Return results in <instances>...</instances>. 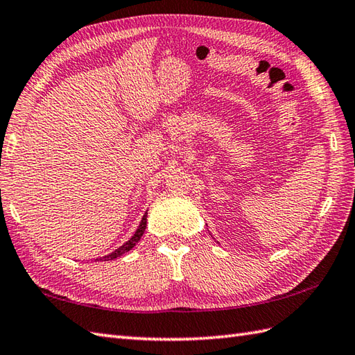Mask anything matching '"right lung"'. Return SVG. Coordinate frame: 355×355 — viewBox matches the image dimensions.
<instances>
[{
  "instance_id": "obj_1",
  "label": "right lung",
  "mask_w": 355,
  "mask_h": 355,
  "mask_svg": "<svg viewBox=\"0 0 355 355\" xmlns=\"http://www.w3.org/2000/svg\"><path fill=\"white\" fill-rule=\"evenodd\" d=\"M146 215H148V212L143 215V218H141V223H140V225H139V229L135 230V233H134V236L130 239V241H126V243L122 245V247H119L116 252H112L111 254H107V256H103V258H101L99 261H111V259H116V258H119V256H122L123 253H126V252H130L131 248L139 243L140 241V238H141V235H143V232H145V229H146Z\"/></svg>"
}]
</instances>
